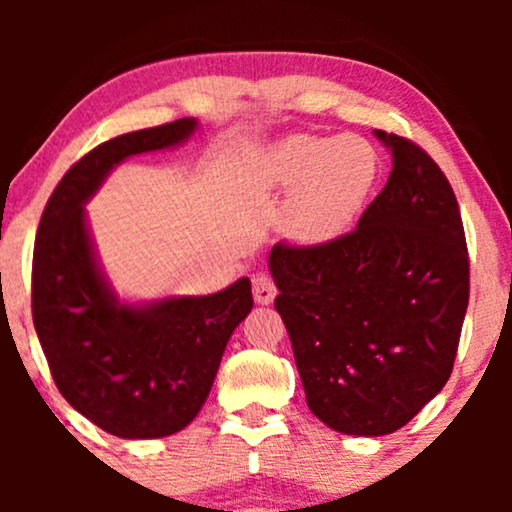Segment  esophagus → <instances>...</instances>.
Instances as JSON below:
<instances>
[{
    "mask_svg": "<svg viewBox=\"0 0 512 512\" xmlns=\"http://www.w3.org/2000/svg\"><path fill=\"white\" fill-rule=\"evenodd\" d=\"M252 296H255V303H260V305L272 303L276 296V286H274L272 276L257 274L255 279H252Z\"/></svg>",
    "mask_w": 512,
    "mask_h": 512,
    "instance_id": "1",
    "label": "esophagus"
}]
</instances>
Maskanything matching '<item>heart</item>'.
<instances>
[{
	"instance_id": "obj_1",
	"label": "heart",
	"mask_w": 512,
	"mask_h": 512,
	"mask_svg": "<svg viewBox=\"0 0 512 512\" xmlns=\"http://www.w3.org/2000/svg\"><path fill=\"white\" fill-rule=\"evenodd\" d=\"M248 175L262 195H289L281 209V236L317 248L344 236L361 214L378 178V156L354 134H291L250 161Z\"/></svg>"
}]
</instances>
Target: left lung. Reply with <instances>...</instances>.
Returning a JSON list of instances; mask_svg holds the SVG:
<instances>
[{"mask_svg": "<svg viewBox=\"0 0 512 512\" xmlns=\"http://www.w3.org/2000/svg\"><path fill=\"white\" fill-rule=\"evenodd\" d=\"M392 173L356 231L317 248L276 243L274 308L308 407L346 436L409 424L452 373L469 303V260L448 178L409 139L373 129Z\"/></svg>", "mask_w": 512, "mask_h": 512, "instance_id": "1", "label": "left lung"}]
</instances>
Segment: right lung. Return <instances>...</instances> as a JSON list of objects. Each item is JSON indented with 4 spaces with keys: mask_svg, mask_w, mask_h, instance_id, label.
Listing matches in <instances>:
<instances>
[{
    "mask_svg": "<svg viewBox=\"0 0 512 512\" xmlns=\"http://www.w3.org/2000/svg\"><path fill=\"white\" fill-rule=\"evenodd\" d=\"M195 117L110 139L67 170L33 250V325L57 390L103 431L173 436L207 402L228 339L252 310L250 279L209 296L122 301L105 276L86 204L129 156L173 149Z\"/></svg>",
    "mask_w": 512,
    "mask_h": 512,
    "instance_id": "obj_1",
    "label": "right lung"
}]
</instances>
